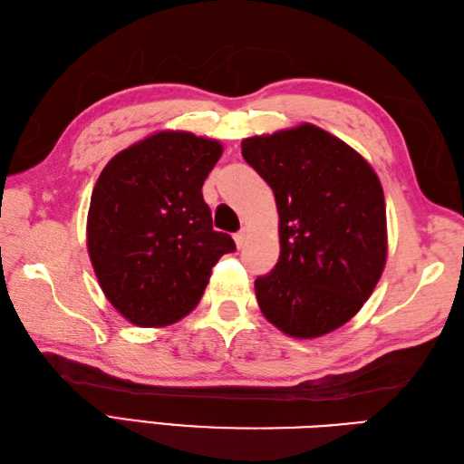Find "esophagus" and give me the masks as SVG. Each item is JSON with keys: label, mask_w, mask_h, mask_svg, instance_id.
Returning <instances> with one entry per match:
<instances>
[{"label": "esophagus", "mask_w": 464, "mask_h": 464, "mask_svg": "<svg viewBox=\"0 0 464 464\" xmlns=\"http://www.w3.org/2000/svg\"><path fill=\"white\" fill-rule=\"evenodd\" d=\"M235 245H237V249H243L245 247V243H247V231H239V233H235Z\"/></svg>", "instance_id": "esophagus-1"}]
</instances>
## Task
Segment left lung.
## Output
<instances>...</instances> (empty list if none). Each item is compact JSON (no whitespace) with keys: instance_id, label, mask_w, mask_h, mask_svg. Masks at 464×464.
I'll use <instances>...</instances> for the list:
<instances>
[{"instance_id":"8db88e82","label":"left lung","mask_w":464,"mask_h":464,"mask_svg":"<svg viewBox=\"0 0 464 464\" xmlns=\"http://www.w3.org/2000/svg\"><path fill=\"white\" fill-rule=\"evenodd\" d=\"M241 153L273 189L279 213V261L255 281L265 319L293 339L343 327L387 263L379 175L359 151L313 123L247 137Z\"/></svg>"}]
</instances>
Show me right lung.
<instances>
[{
	"instance_id": "obj_1",
	"label": "right lung",
	"mask_w": 464,
	"mask_h": 464,
	"mask_svg": "<svg viewBox=\"0 0 464 464\" xmlns=\"http://www.w3.org/2000/svg\"><path fill=\"white\" fill-rule=\"evenodd\" d=\"M221 155L217 140L163 130L111 157L93 187L87 253L107 301L137 327L189 314L235 251L201 193Z\"/></svg>"
}]
</instances>
